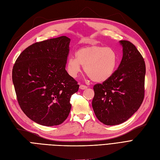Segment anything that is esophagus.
I'll list each match as a JSON object with an SVG mask.
<instances>
[{
	"label": "esophagus",
	"mask_w": 160,
	"mask_h": 160,
	"mask_svg": "<svg viewBox=\"0 0 160 160\" xmlns=\"http://www.w3.org/2000/svg\"><path fill=\"white\" fill-rule=\"evenodd\" d=\"M79 88H80L81 89H85L88 88V86L85 85H83V84H81V85H80V86H79Z\"/></svg>",
	"instance_id": "esophagus-1"
}]
</instances>
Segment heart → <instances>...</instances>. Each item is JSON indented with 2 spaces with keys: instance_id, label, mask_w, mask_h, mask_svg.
<instances>
[{
  "instance_id": "obj_1",
  "label": "heart",
  "mask_w": 160,
  "mask_h": 160,
  "mask_svg": "<svg viewBox=\"0 0 160 160\" xmlns=\"http://www.w3.org/2000/svg\"><path fill=\"white\" fill-rule=\"evenodd\" d=\"M117 62V55L111 48L89 46L77 51L76 57H69L67 69L71 77H76L81 72L82 65L91 80L103 82L113 74Z\"/></svg>"
}]
</instances>
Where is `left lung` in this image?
<instances>
[{
  "label": "left lung",
  "instance_id": "1",
  "mask_svg": "<svg viewBox=\"0 0 160 160\" xmlns=\"http://www.w3.org/2000/svg\"><path fill=\"white\" fill-rule=\"evenodd\" d=\"M122 61L110 78L93 86L94 113L101 123L115 125L127 121L138 110L145 95L146 64L132 42L120 41Z\"/></svg>",
  "mask_w": 160,
  "mask_h": 160
}]
</instances>
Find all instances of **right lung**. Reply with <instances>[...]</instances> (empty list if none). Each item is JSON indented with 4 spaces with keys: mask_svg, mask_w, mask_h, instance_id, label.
<instances>
[{
    "mask_svg": "<svg viewBox=\"0 0 160 160\" xmlns=\"http://www.w3.org/2000/svg\"><path fill=\"white\" fill-rule=\"evenodd\" d=\"M70 38L62 36L28 46L12 72L17 99L28 118L45 126L61 124L71 108V95L79 85L65 70Z\"/></svg>",
    "mask_w": 160,
    "mask_h": 160,
    "instance_id": "obj_1",
    "label": "right lung"
}]
</instances>
